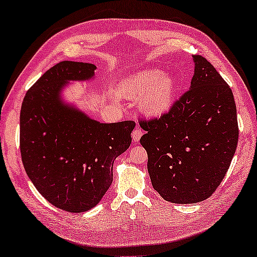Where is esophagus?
Returning a JSON list of instances; mask_svg holds the SVG:
<instances>
[{"label":"esophagus","mask_w":257,"mask_h":257,"mask_svg":"<svg viewBox=\"0 0 257 257\" xmlns=\"http://www.w3.org/2000/svg\"><path fill=\"white\" fill-rule=\"evenodd\" d=\"M142 135H143V133H142V130H141L140 128H136V129L133 132V135H132L133 141H134V142H138V141L141 140Z\"/></svg>","instance_id":"obj_1"}]
</instances>
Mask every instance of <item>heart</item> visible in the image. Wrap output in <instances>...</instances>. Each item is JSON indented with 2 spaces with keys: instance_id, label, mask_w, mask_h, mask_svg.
<instances>
[{
  "instance_id": "heart-1",
  "label": "heart",
  "mask_w": 257,
  "mask_h": 257,
  "mask_svg": "<svg viewBox=\"0 0 257 257\" xmlns=\"http://www.w3.org/2000/svg\"><path fill=\"white\" fill-rule=\"evenodd\" d=\"M178 83L175 76L161 70H145L129 76L117 85L119 96L140 99V109L151 117L168 113L175 104Z\"/></svg>"
}]
</instances>
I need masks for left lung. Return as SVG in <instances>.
Returning <instances> with one entry per match:
<instances>
[{
	"mask_svg": "<svg viewBox=\"0 0 257 257\" xmlns=\"http://www.w3.org/2000/svg\"><path fill=\"white\" fill-rule=\"evenodd\" d=\"M191 85L168 113L141 121L146 134L154 190L173 203H197L221 184L237 149L238 122L233 93L202 56H193Z\"/></svg>",
	"mask_w": 257,
	"mask_h": 257,
	"instance_id": "obj_1",
	"label": "left lung"
}]
</instances>
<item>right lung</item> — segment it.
I'll return each mask as SVG.
<instances>
[{"instance_id":"obj_1","label":"right lung","mask_w":257,"mask_h":257,"mask_svg":"<svg viewBox=\"0 0 257 257\" xmlns=\"http://www.w3.org/2000/svg\"><path fill=\"white\" fill-rule=\"evenodd\" d=\"M96 66L60 62L27 91L20 109V153L36 190L59 209L83 213L98 205L113 182L114 160L132 143L134 121L100 123L63 91L95 79Z\"/></svg>"}]
</instances>
